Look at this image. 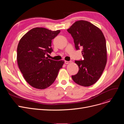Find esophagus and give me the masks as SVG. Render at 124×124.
<instances>
[{
	"label": "esophagus",
	"mask_w": 124,
	"mask_h": 124,
	"mask_svg": "<svg viewBox=\"0 0 124 124\" xmlns=\"http://www.w3.org/2000/svg\"><path fill=\"white\" fill-rule=\"evenodd\" d=\"M71 62H72V61H65V63L67 64H69V63H71Z\"/></svg>",
	"instance_id": "esophagus-1"
}]
</instances>
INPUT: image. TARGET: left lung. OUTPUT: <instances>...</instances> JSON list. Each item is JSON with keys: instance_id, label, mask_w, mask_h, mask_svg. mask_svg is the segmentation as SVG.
Instances as JSON below:
<instances>
[{"instance_id": "1", "label": "left lung", "mask_w": 124, "mask_h": 124, "mask_svg": "<svg viewBox=\"0 0 124 124\" xmlns=\"http://www.w3.org/2000/svg\"><path fill=\"white\" fill-rule=\"evenodd\" d=\"M74 39L75 47L83 49L84 60L75 61L79 71L72 78L82 86L93 85L101 76L107 62L106 39L101 31L89 22H75L67 30Z\"/></svg>"}]
</instances>
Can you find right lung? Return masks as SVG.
Returning a JSON list of instances; mask_svg holds the SVG:
<instances>
[{
	"mask_svg": "<svg viewBox=\"0 0 124 124\" xmlns=\"http://www.w3.org/2000/svg\"><path fill=\"white\" fill-rule=\"evenodd\" d=\"M60 31L44 28L30 30L19 40L17 48V61L24 79L39 89L49 87L55 81L64 61H54L46 57L53 52L52 40Z\"/></svg>",
	"mask_w": 124,
	"mask_h": 124,
	"instance_id": "1",
	"label": "right lung"
}]
</instances>
